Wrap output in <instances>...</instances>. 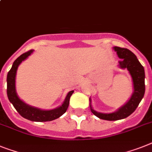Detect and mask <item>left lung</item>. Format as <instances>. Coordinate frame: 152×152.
Instances as JSON below:
<instances>
[{
    "label": "left lung",
    "instance_id": "left-lung-1",
    "mask_svg": "<svg viewBox=\"0 0 152 152\" xmlns=\"http://www.w3.org/2000/svg\"><path fill=\"white\" fill-rule=\"evenodd\" d=\"M113 50L116 51L117 56L120 59L119 61V67L126 69L131 76L134 91L130 99L124 106L119 108L115 112L110 113H103L94 110L91 106V98H89L91 113L99 119L110 121L125 119L132 114L141 102L145 91V69L134 53L129 50L128 49L120 48L118 46H114Z\"/></svg>",
    "mask_w": 152,
    "mask_h": 152
}]
</instances>
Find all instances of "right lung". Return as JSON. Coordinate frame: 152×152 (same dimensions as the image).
<instances>
[{"instance_id": "1", "label": "right lung", "mask_w": 152, "mask_h": 152, "mask_svg": "<svg viewBox=\"0 0 152 152\" xmlns=\"http://www.w3.org/2000/svg\"><path fill=\"white\" fill-rule=\"evenodd\" d=\"M33 50L28 51L18 56L15 61H14L11 70L8 71L7 75V98L15 108L17 112L24 118L35 122H46L56 120L61 116L67 111L69 106V102L71 95L74 93V91H69L62 105L53 110H46L32 106L28 105L25 102L20 99L18 96L15 88V77L17 70L20 64L28 58L30 55L33 53Z\"/></svg>"}]
</instances>
